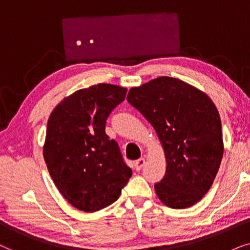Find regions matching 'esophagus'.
Returning <instances> with one entry per match:
<instances>
[{"label":"esophagus","mask_w":250,"mask_h":250,"mask_svg":"<svg viewBox=\"0 0 250 250\" xmlns=\"http://www.w3.org/2000/svg\"><path fill=\"white\" fill-rule=\"evenodd\" d=\"M144 166H145V159L144 158H141V159L136 160V161L134 162V168L137 171L141 170V169L144 167Z\"/></svg>","instance_id":"esophagus-1"}]
</instances>
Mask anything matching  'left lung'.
Masks as SVG:
<instances>
[{
	"instance_id": "1",
	"label": "left lung",
	"mask_w": 250,
	"mask_h": 250,
	"mask_svg": "<svg viewBox=\"0 0 250 250\" xmlns=\"http://www.w3.org/2000/svg\"><path fill=\"white\" fill-rule=\"evenodd\" d=\"M127 101L151 123L165 149L167 167L154 184L156 195L170 208L197 204L211 188L224 152L214 103L205 92L169 76L131 88Z\"/></svg>"
}]
</instances>
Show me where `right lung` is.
I'll list each match as a JSON object with an SVG mask.
<instances>
[{
  "label": "right lung",
  "instance_id": "1",
  "mask_svg": "<svg viewBox=\"0 0 250 250\" xmlns=\"http://www.w3.org/2000/svg\"><path fill=\"white\" fill-rule=\"evenodd\" d=\"M127 89L99 83L75 91L53 109L43 156L62 195L79 210L98 211L116 201L132 170L105 132L106 120Z\"/></svg>",
  "mask_w": 250,
  "mask_h": 250
}]
</instances>
